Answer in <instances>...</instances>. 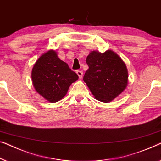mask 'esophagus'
I'll list each match as a JSON object with an SVG mask.
<instances>
[{"instance_id": "esophagus-1", "label": "esophagus", "mask_w": 161, "mask_h": 161, "mask_svg": "<svg viewBox=\"0 0 161 161\" xmlns=\"http://www.w3.org/2000/svg\"><path fill=\"white\" fill-rule=\"evenodd\" d=\"M76 74H77V75L79 76L80 79L82 77V76H83V71H81V70H78V71H76Z\"/></svg>"}]
</instances>
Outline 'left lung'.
Listing matches in <instances>:
<instances>
[{
	"label": "left lung",
	"mask_w": 161,
	"mask_h": 161,
	"mask_svg": "<svg viewBox=\"0 0 161 161\" xmlns=\"http://www.w3.org/2000/svg\"><path fill=\"white\" fill-rule=\"evenodd\" d=\"M89 69L83 80L96 99L110 102L125 89L128 73L123 60L114 52L92 51L86 60Z\"/></svg>",
	"instance_id": "left-lung-1"
}]
</instances>
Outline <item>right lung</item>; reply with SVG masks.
I'll return each mask as SVG.
<instances>
[{
    "mask_svg": "<svg viewBox=\"0 0 161 161\" xmlns=\"http://www.w3.org/2000/svg\"><path fill=\"white\" fill-rule=\"evenodd\" d=\"M33 87L49 102L60 101L66 95L72 83L79 79L57 53L49 50L43 54L33 65L31 73Z\"/></svg>",
    "mask_w": 161,
    "mask_h": 161,
    "instance_id": "1",
    "label": "right lung"
}]
</instances>
